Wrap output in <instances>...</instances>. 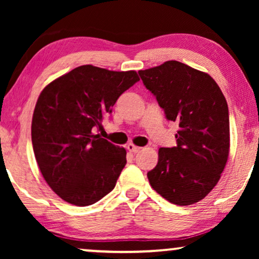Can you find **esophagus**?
<instances>
[{"mask_svg":"<svg viewBox=\"0 0 259 259\" xmlns=\"http://www.w3.org/2000/svg\"><path fill=\"white\" fill-rule=\"evenodd\" d=\"M126 148L127 150H128L130 152H132V153H137V152H139L140 150H141V147H139V146H136V145H133V144H128L126 146Z\"/></svg>","mask_w":259,"mask_h":259,"instance_id":"esophagus-1","label":"esophagus"}]
</instances>
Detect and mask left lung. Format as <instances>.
Wrapping results in <instances>:
<instances>
[{
    "label": "left lung",
    "instance_id": "8db88e82",
    "mask_svg": "<svg viewBox=\"0 0 259 259\" xmlns=\"http://www.w3.org/2000/svg\"><path fill=\"white\" fill-rule=\"evenodd\" d=\"M139 75L166 119L179 125L177 146L159 148L148 182L169 203H197L217 185L228 161V102L208 74L179 61L139 70Z\"/></svg>",
    "mask_w": 259,
    "mask_h": 259
}]
</instances>
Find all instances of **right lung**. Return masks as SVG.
I'll return each instance as SVG.
<instances>
[{
  "mask_svg": "<svg viewBox=\"0 0 259 259\" xmlns=\"http://www.w3.org/2000/svg\"><path fill=\"white\" fill-rule=\"evenodd\" d=\"M137 72L80 66L41 92L31 121L38 168L67 203L87 206L114 189L126 165V150L94 134Z\"/></svg>",
  "mask_w": 259,
  "mask_h": 259,
  "instance_id": "add662e5",
  "label": "right lung"
}]
</instances>
